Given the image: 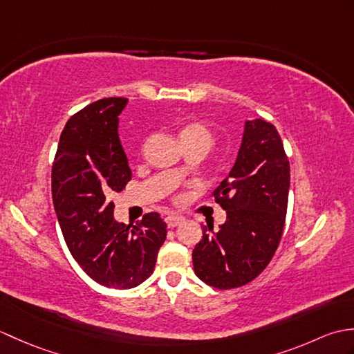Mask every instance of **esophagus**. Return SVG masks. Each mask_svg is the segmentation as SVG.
Listing matches in <instances>:
<instances>
[{
	"label": "esophagus",
	"instance_id": "esophagus-1",
	"mask_svg": "<svg viewBox=\"0 0 354 354\" xmlns=\"http://www.w3.org/2000/svg\"><path fill=\"white\" fill-rule=\"evenodd\" d=\"M185 219L183 216H178V214H171V216H167V219H165V222H167V227L169 228H175L178 227V225H181Z\"/></svg>",
	"mask_w": 354,
	"mask_h": 354
}]
</instances>
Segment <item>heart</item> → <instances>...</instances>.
<instances>
[{
  "label": "heart",
  "instance_id": "heart-1",
  "mask_svg": "<svg viewBox=\"0 0 354 354\" xmlns=\"http://www.w3.org/2000/svg\"><path fill=\"white\" fill-rule=\"evenodd\" d=\"M179 138L183 142H205V145L212 146L213 133L205 124L189 123L179 132Z\"/></svg>",
  "mask_w": 354,
  "mask_h": 354
}]
</instances>
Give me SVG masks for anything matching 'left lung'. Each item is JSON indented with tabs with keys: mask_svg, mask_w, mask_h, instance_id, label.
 I'll list each match as a JSON object with an SVG mask.
<instances>
[{
	"mask_svg": "<svg viewBox=\"0 0 354 354\" xmlns=\"http://www.w3.org/2000/svg\"><path fill=\"white\" fill-rule=\"evenodd\" d=\"M290 165L275 126L257 118L245 123L234 167L212 196L225 212L219 230L202 225L193 268L216 289L252 281L272 260L288 212Z\"/></svg>",
	"mask_w": 354,
	"mask_h": 354,
	"instance_id": "obj_1",
	"label": "left lung"
}]
</instances>
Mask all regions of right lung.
Masks as SVG:
<instances>
[{
    "instance_id": "right-lung-1",
    "label": "right lung",
    "mask_w": 354,
    "mask_h": 354,
    "mask_svg": "<svg viewBox=\"0 0 354 354\" xmlns=\"http://www.w3.org/2000/svg\"><path fill=\"white\" fill-rule=\"evenodd\" d=\"M126 103L109 97L71 115L51 167L53 204L66 246L88 277L114 289L147 280L167 236L158 213L145 214L132 228L114 221L112 196L132 179L117 133Z\"/></svg>"
}]
</instances>
